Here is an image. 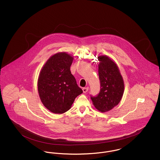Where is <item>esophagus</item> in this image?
<instances>
[{
	"label": "esophagus",
	"mask_w": 160,
	"mask_h": 160,
	"mask_svg": "<svg viewBox=\"0 0 160 160\" xmlns=\"http://www.w3.org/2000/svg\"><path fill=\"white\" fill-rule=\"evenodd\" d=\"M88 89H89V88H88V87H87V88H83L82 89L83 93H86L88 91Z\"/></svg>",
	"instance_id": "34e87169"
}]
</instances>
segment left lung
<instances>
[{"label":"left lung","mask_w":160,"mask_h":160,"mask_svg":"<svg viewBox=\"0 0 160 160\" xmlns=\"http://www.w3.org/2000/svg\"><path fill=\"white\" fill-rule=\"evenodd\" d=\"M98 58L100 91L96 97L91 96V98L97 110L106 112L121 101L124 92V83L114 61L107 56H99Z\"/></svg>","instance_id":"1"}]
</instances>
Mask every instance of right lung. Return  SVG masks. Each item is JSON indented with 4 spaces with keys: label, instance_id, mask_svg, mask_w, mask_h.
Wrapping results in <instances>:
<instances>
[{
    "label": "right lung",
    "instance_id": "obj_1",
    "mask_svg": "<svg viewBox=\"0 0 160 160\" xmlns=\"http://www.w3.org/2000/svg\"><path fill=\"white\" fill-rule=\"evenodd\" d=\"M73 59L65 52L55 54L47 60L40 71L39 96L43 105L53 113L67 112L75 98L83 93L70 71Z\"/></svg>",
    "mask_w": 160,
    "mask_h": 160
}]
</instances>
